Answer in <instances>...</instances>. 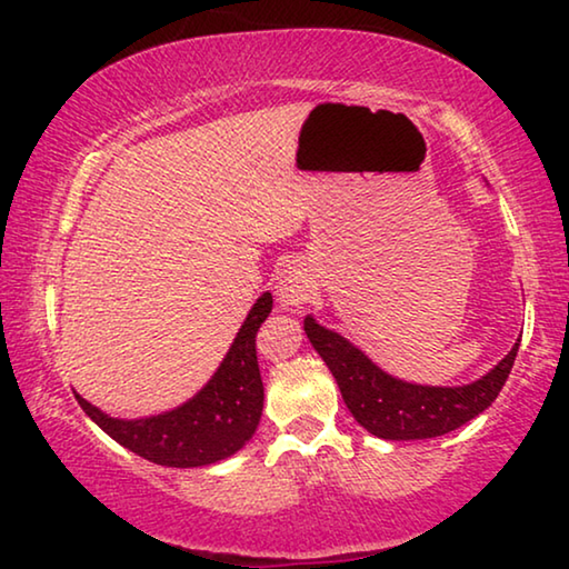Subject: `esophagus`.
Here are the masks:
<instances>
[{"label":"esophagus","instance_id":"esophagus-1","mask_svg":"<svg viewBox=\"0 0 569 569\" xmlns=\"http://www.w3.org/2000/svg\"><path fill=\"white\" fill-rule=\"evenodd\" d=\"M316 291V281L308 263L298 261H288L281 266V271L276 276V296L281 306L286 308H301L303 303L311 301V296Z\"/></svg>","mask_w":569,"mask_h":569}]
</instances>
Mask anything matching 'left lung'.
I'll return each mask as SVG.
<instances>
[{"label":"left lung","mask_w":569,"mask_h":569,"mask_svg":"<svg viewBox=\"0 0 569 569\" xmlns=\"http://www.w3.org/2000/svg\"><path fill=\"white\" fill-rule=\"evenodd\" d=\"M303 331L339 383L346 407L369 435L391 441L435 439L479 417L499 397L515 366L519 339L502 361L465 387H423L391 377L341 333L326 329L313 316Z\"/></svg>","instance_id":"8db88e82"}]
</instances>
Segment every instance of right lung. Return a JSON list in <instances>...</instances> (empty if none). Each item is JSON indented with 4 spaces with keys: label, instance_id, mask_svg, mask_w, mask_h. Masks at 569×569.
<instances>
[{
    "label": "right lung",
    "instance_id": "1",
    "mask_svg": "<svg viewBox=\"0 0 569 569\" xmlns=\"http://www.w3.org/2000/svg\"><path fill=\"white\" fill-rule=\"evenodd\" d=\"M273 308L263 293L250 308L218 371L196 397L180 407L142 419H118L92 407L74 391L84 413L124 449L160 467H206L233 457L256 435L263 413V381L256 333Z\"/></svg>",
    "mask_w": 569,
    "mask_h": 569
}]
</instances>
